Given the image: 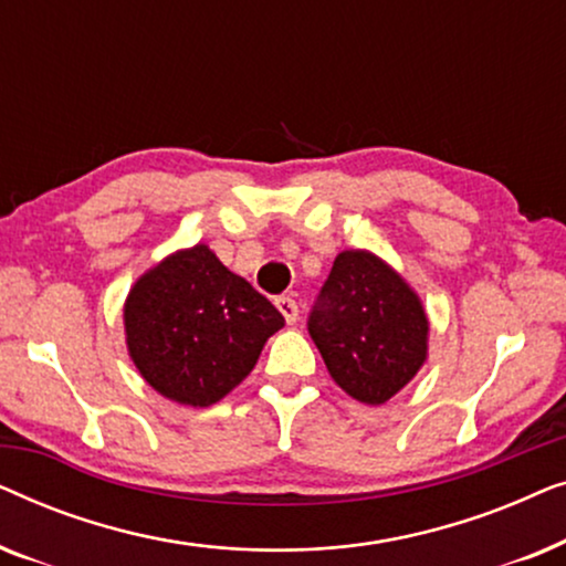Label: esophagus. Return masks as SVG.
<instances>
[{"mask_svg":"<svg viewBox=\"0 0 566 566\" xmlns=\"http://www.w3.org/2000/svg\"><path fill=\"white\" fill-rule=\"evenodd\" d=\"M275 306H277V312L285 316V322L296 324V319H298V304H296V301H293L291 296H281V298H275Z\"/></svg>","mask_w":566,"mask_h":566,"instance_id":"34e87169","label":"esophagus"}]
</instances>
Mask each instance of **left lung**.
Here are the masks:
<instances>
[{
  "label": "left lung",
  "instance_id": "left-lung-1",
  "mask_svg": "<svg viewBox=\"0 0 566 566\" xmlns=\"http://www.w3.org/2000/svg\"><path fill=\"white\" fill-rule=\"evenodd\" d=\"M329 376L363 405H384L428 355V316L415 291L376 254L339 252L308 314Z\"/></svg>",
  "mask_w": 566,
  "mask_h": 566
}]
</instances>
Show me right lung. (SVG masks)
Masks as SVG:
<instances>
[{
    "label": "right lung",
    "mask_w": 566,
    "mask_h": 566,
    "mask_svg": "<svg viewBox=\"0 0 566 566\" xmlns=\"http://www.w3.org/2000/svg\"><path fill=\"white\" fill-rule=\"evenodd\" d=\"M126 343L161 397L216 405L258 363L285 319L219 262L206 244L177 252L142 275L126 301Z\"/></svg>",
    "instance_id": "add662e5"
}]
</instances>
